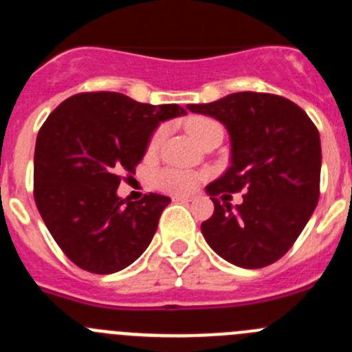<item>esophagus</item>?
<instances>
[{"instance_id": "esophagus-1", "label": "esophagus", "mask_w": 352, "mask_h": 352, "mask_svg": "<svg viewBox=\"0 0 352 352\" xmlns=\"http://www.w3.org/2000/svg\"><path fill=\"white\" fill-rule=\"evenodd\" d=\"M174 201H178V203H190V201H194V197L192 195H174Z\"/></svg>"}]
</instances>
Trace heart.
Here are the masks:
<instances>
[{
  "mask_svg": "<svg viewBox=\"0 0 352 352\" xmlns=\"http://www.w3.org/2000/svg\"><path fill=\"white\" fill-rule=\"evenodd\" d=\"M186 130L192 138L203 146L213 135H222L223 130L219 121L208 116H194L186 121ZM166 139V126L160 125L149 138L148 142V153H157L158 148L162 146ZM208 178V173H201V170L183 169V167H164L158 169L153 174V185L158 190L169 192V194L185 195L190 194L197 188L204 179Z\"/></svg>",
  "mask_w": 352,
  "mask_h": 352,
  "instance_id": "obj_1",
  "label": "heart"
}]
</instances>
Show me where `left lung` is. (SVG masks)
<instances>
[{
    "instance_id": "1",
    "label": "left lung",
    "mask_w": 352,
    "mask_h": 352,
    "mask_svg": "<svg viewBox=\"0 0 352 352\" xmlns=\"http://www.w3.org/2000/svg\"><path fill=\"white\" fill-rule=\"evenodd\" d=\"M213 116L231 135V167L206 186L214 211L201 223L204 239L239 268H264L294 245L319 201L321 139L303 109L272 93H232L186 105ZM243 190L232 210L220 204Z\"/></svg>"
}]
</instances>
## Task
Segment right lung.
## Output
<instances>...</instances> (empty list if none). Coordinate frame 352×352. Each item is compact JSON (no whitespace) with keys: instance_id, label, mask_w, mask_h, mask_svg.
Returning a JSON list of instances; mask_svg holds the SVG:
<instances>
[{"instance_id":"1","label":"right lung","mask_w":352,"mask_h":352,"mask_svg":"<svg viewBox=\"0 0 352 352\" xmlns=\"http://www.w3.org/2000/svg\"><path fill=\"white\" fill-rule=\"evenodd\" d=\"M176 104L151 105L114 91L79 93L49 114L36 135L33 195L65 256L89 273L109 275L141 256L170 199L118 197L135 174L160 121L183 116Z\"/></svg>"}]
</instances>
